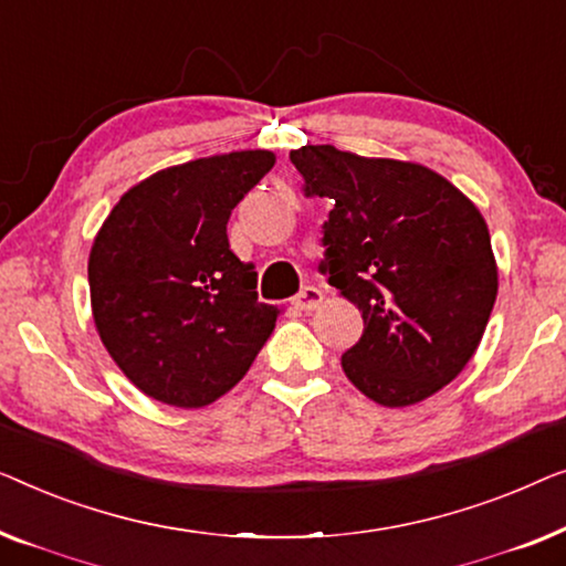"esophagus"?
Wrapping results in <instances>:
<instances>
[{"label": "esophagus", "mask_w": 566, "mask_h": 566, "mask_svg": "<svg viewBox=\"0 0 566 566\" xmlns=\"http://www.w3.org/2000/svg\"><path fill=\"white\" fill-rule=\"evenodd\" d=\"M321 302H323V292L317 290V286H305V290H302L297 297H294V307L310 313V310L321 307Z\"/></svg>", "instance_id": "obj_1"}]
</instances>
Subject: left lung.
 <instances>
[{"instance_id":"1","label":"left lung","mask_w":566,"mask_h":566,"mask_svg":"<svg viewBox=\"0 0 566 566\" xmlns=\"http://www.w3.org/2000/svg\"><path fill=\"white\" fill-rule=\"evenodd\" d=\"M305 195L328 197L321 272L359 307L346 377L385 408H408L459 377L497 297L490 230L469 197L423 164L336 146L290 154Z\"/></svg>"}]
</instances>
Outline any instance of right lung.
Returning <instances> with one entry per match:
<instances>
[{"label":"right lung","instance_id":"1","mask_svg":"<svg viewBox=\"0 0 566 566\" xmlns=\"http://www.w3.org/2000/svg\"><path fill=\"white\" fill-rule=\"evenodd\" d=\"M272 150L169 166L127 189L90 251L102 344L143 395L205 408L233 389L272 336L280 310L230 251L233 207L272 171Z\"/></svg>","mask_w":566,"mask_h":566}]
</instances>
